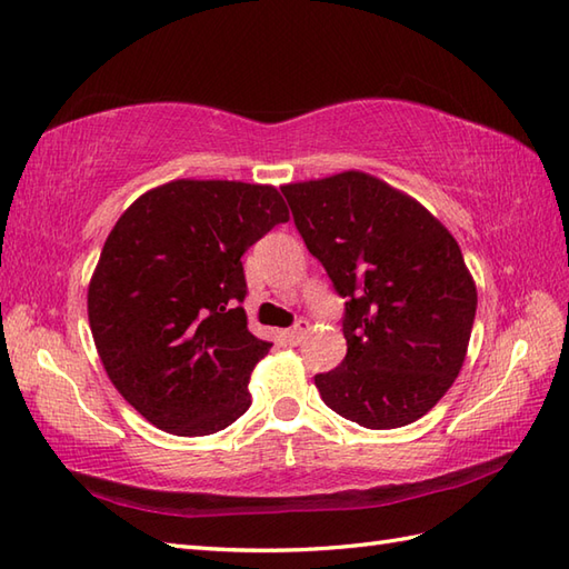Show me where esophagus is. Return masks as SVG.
<instances>
[{
    "instance_id": "esophagus-1",
    "label": "esophagus",
    "mask_w": 569,
    "mask_h": 569,
    "mask_svg": "<svg viewBox=\"0 0 569 569\" xmlns=\"http://www.w3.org/2000/svg\"><path fill=\"white\" fill-rule=\"evenodd\" d=\"M307 331H309V321L301 319V321H297L292 328H289V331L284 333V338H287L292 346H297V343H301V338L307 336Z\"/></svg>"
}]
</instances>
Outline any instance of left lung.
I'll list each match as a JSON object with an SVG mask.
<instances>
[{
	"mask_svg": "<svg viewBox=\"0 0 569 569\" xmlns=\"http://www.w3.org/2000/svg\"><path fill=\"white\" fill-rule=\"evenodd\" d=\"M297 229L346 297V360L313 382L328 409L365 428L421 419L456 382L477 287L431 211L370 172L289 182Z\"/></svg>",
	"mask_w": 569,
	"mask_h": 569,
	"instance_id": "1",
	"label": "left lung"
}]
</instances>
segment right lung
I'll use <instances>...</instances> for the list:
<instances>
[{
    "instance_id": "1",
    "label": "right lung",
    "mask_w": 569,
    "mask_h": 569,
    "mask_svg": "<svg viewBox=\"0 0 569 569\" xmlns=\"http://www.w3.org/2000/svg\"><path fill=\"white\" fill-rule=\"evenodd\" d=\"M289 209L272 184L172 180L113 223L87 287L111 385L172 436H209L250 407L272 343L248 331L243 252Z\"/></svg>"
}]
</instances>
